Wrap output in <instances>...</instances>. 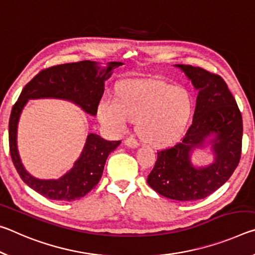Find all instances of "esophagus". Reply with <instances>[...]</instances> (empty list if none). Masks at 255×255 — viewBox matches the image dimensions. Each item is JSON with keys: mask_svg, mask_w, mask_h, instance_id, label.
Segmentation results:
<instances>
[{"mask_svg": "<svg viewBox=\"0 0 255 255\" xmlns=\"http://www.w3.org/2000/svg\"><path fill=\"white\" fill-rule=\"evenodd\" d=\"M124 144L127 145V147H128V148H136V147H137V142H136V140H135V139H133L132 136L128 137V139H125V141H124Z\"/></svg>", "mask_w": 255, "mask_h": 255, "instance_id": "34e87169", "label": "esophagus"}]
</instances>
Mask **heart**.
<instances>
[{"mask_svg": "<svg viewBox=\"0 0 255 255\" xmlns=\"http://www.w3.org/2000/svg\"><path fill=\"white\" fill-rule=\"evenodd\" d=\"M187 90L155 81L125 85L119 99L106 95L100 100L98 118L111 132L121 134L136 121L141 140L153 147L174 143L184 132L192 113Z\"/></svg>", "mask_w": 255, "mask_h": 255, "instance_id": "1", "label": "heart"}]
</instances>
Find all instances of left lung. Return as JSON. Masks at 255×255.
I'll return each instance as SVG.
<instances>
[{
    "label": "left lung",
    "mask_w": 255,
    "mask_h": 255,
    "mask_svg": "<svg viewBox=\"0 0 255 255\" xmlns=\"http://www.w3.org/2000/svg\"><path fill=\"white\" fill-rule=\"evenodd\" d=\"M175 66L198 90L193 121L181 142L157 152V161L147 182L162 197L193 201L214 193L236 169L241 159L243 121L222 77L192 65ZM208 144L214 161L208 166H194L191 152Z\"/></svg>",
    "instance_id": "obj_1"
}]
</instances>
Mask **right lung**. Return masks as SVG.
<instances>
[{"label":"right lung","mask_w":255,"mask_h":255,"mask_svg":"<svg viewBox=\"0 0 255 255\" xmlns=\"http://www.w3.org/2000/svg\"><path fill=\"white\" fill-rule=\"evenodd\" d=\"M121 62H110L100 69L96 62L81 61L45 69L22 89L12 107L9 121V144L12 161L22 181L37 193L51 200L73 201L85 197L98 184L108 155L119 147L121 141L104 140L95 133L87 136L80 157L72 168L57 179H39L29 174L19 156L16 134L23 107L29 99L55 98L76 104L87 114L96 116L105 90V81Z\"/></svg>","instance_id":"1"}]
</instances>
